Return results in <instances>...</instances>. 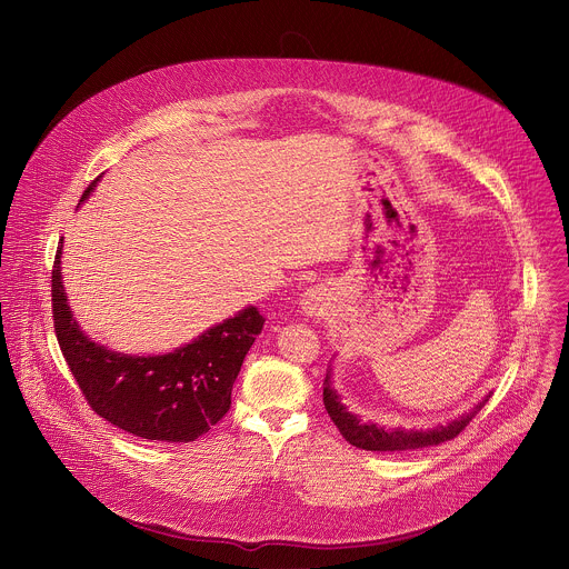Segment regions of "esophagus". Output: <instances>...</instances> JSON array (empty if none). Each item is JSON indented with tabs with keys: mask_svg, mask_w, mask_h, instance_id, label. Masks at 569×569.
<instances>
[{
	"mask_svg": "<svg viewBox=\"0 0 569 569\" xmlns=\"http://www.w3.org/2000/svg\"><path fill=\"white\" fill-rule=\"evenodd\" d=\"M300 309L307 318H322L331 309V298L325 287H309L300 298Z\"/></svg>",
	"mask_w": 569,
	"mask_h": 569,
	"instance_id": "esophagus-1",
	"label": "esophagus"
}]
</instances>
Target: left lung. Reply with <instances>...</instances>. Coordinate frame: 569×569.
Returning a JSON list of instances; mask_svg holds the SVG:
<instances>
[{
	"label": "left lung",
	"instance_id": "1",
	"mask_svg": "<svg viewBox=\"0 0 569 569\" xmlns=\"http://www.w3.org/2000/svg\"><path fill=\"white\" fill-rule=\"evenodd\" d=\"M490 399V392L483 395L468 412L450 419L448 423H437L432 428H383L373 421H362L356 412L347 408L342 401V395L333 386V365L327 371L325 378V408L342 437L353 443L356 448L362 450H378V452H401V450H417V448H428V446H439L443 441L455 439L468 423L470 419L486 406Z\"/></svg>",
	"mask_w": 569,
	"mask_h": 569
}]
</instances>
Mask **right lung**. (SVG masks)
<instances>
[{
    "mask_svg": "<svg viewBox=\"0 0 569 569\" xmlns=\"http://www.w3.org/2000/svg\"><path fill=\"white\" fill-rule=\"evenodd\" d=\"M97 181L79 204L90 198ZM61 249L63 242L52 267L54 333L92 410L148 441L188 443L216 426L231 406L242 360L262 331V313L244 307L170 353H119L94 342L79 327L63 287Z\"/></svg>",
    "mask_w": 569,
    "mask_h": 569,
    "instance_id": "obj_1",
    "label": "right lung"
}]
</instances>
